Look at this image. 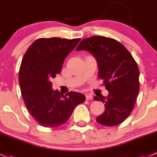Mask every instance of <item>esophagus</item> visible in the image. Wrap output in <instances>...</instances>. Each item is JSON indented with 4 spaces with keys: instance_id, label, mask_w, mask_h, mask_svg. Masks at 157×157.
<instances>
[{
    "instance_id": "obj_1",
    "label": "esophagus",
    "mask_w": 157,
    "mask_h": 157,
    "mask_svg": "<svg viewBox=\"0 0 157 157\" xmlns=\"http://www.w3.org/2000/svg\"><path fill=\"white\" fill-rule=\"evenodd\" d=\"M86 100H92L93 99V96L90 95V94H86Z\"/></svg>"
}]
</instances>
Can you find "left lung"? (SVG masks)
I'll use <instances>...</instances> for the list:
<instances>
[{
	"label": "left lung",
	"instance_id": "left-lung-1",
	"mask_svg": "<svg viewBox=\"0 0 157 157\" xmlns=\"http://www.w3.org/2000/svg\"><path fill=\"white\" fill-rule=\"evenodd\" d=\"M87 50L97 60L98 77L104 80L109 91L95 101L105 102V111L97 117L98 123L107 126L120 124L129 116L135 107L140 90V71L131 53L121 43L112 38L94 36L85 39L76 50Z\"/></svg>",
	"mask_w": 157,
	"mask_h": 157
}]
</instances>
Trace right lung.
<instances>
[{
  "mask_svg": "<svg viewBox=\"0 0 157 157\" xmlns=\"http://www.w3.org/2000/svg\"><path fill=\"white\" fill-rule=\"evenodd\" d=\"M80 39L40 38L28 48L22 58L19 83L28 112L39 125L56 128L67 122L74 109L86 97L70 91L63 95L52 89V78L61 71L64 59Z\"/></svg>",
  "mask_w": 157,
  "mask_h": 157,
  "instance_id": "obj_1",
  "label": "right lung"
}]
</instances>
